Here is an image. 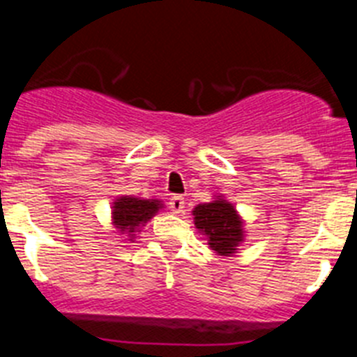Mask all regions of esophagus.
Listing matches in <instances>:
<instances>
[{"label": "esophagus", "instance_id": "esophagus-1", "mask_svg": "<svg viewBox=\"0 0 357 357\" xmlns=\"http://www.w3.org/2000/svg\"><path fill=\"white\" fill-rule=\"evenodd\" d=\"M184 206H185L184 198L178 197V195H175V197L169 198V209H172L175 214L184 213Z\"/></svg>", "mask_w": 357, "mask_h": 357}]
</instances>
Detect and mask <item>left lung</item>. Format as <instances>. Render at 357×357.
I'll use <instances>...</instances> for the list:
<instances>
[{
  "mask_svg": "<svg viewBox=\"0 0 357 357\" xmlns=\"http://www.w3.org/2000/svg\"><path fill=\"white\" fill-rule=\"evenodd\" d=\"M195 227L207 236V243L220 255L234 254L243 241V222L232 204L227 200H213L195 207Z\"/></svg>",
  "mask_w": 357,
  "mask_h": 357,
  "instance_id": "8db88e82",
  "label": "left lung"
}]
</instances>
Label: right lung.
Returning a JSON list of instances; mask_svg holds the SVG:
<instances>
[{"mask_svg": "<svg viewBox=\"0 0 357 357\" xmlns=\"http://www.w3.org/2000/svg\"><path fill=\"white\" fill-rule=\"evenodd\" d=\"M162 207L159 200H141L134 197H121L114 202V209H112V220L114 225L121 230L123 234L134 236V232L139 227L150 220L157 211Z\"/></svg>", "mask_w": 357, "mask_h": 357, "instance_id": "add662e5", "label": "right lung"}]
</instances>
